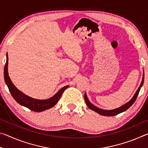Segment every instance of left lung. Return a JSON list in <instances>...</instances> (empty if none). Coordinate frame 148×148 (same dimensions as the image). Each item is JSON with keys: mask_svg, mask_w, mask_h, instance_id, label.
<instances>
[{"mask_svg": "<svg viewBox=\"0 0 148 148\" xmlns=\"http://www.w3.org/2000/svg\"><path fill=\"white\" fill-rule=\"evenodd\" d=\"M144 74H143V77H142V81L141 82V84H140V87H138V90L136 91V93L134 94V97H132V99L129 102H128L127 103L124 104L123 106L118 108L112 110H105L99 108H97L95 106H94L93 104H92L91 102H89L88 99H87V95H86V93H85V95H84L85 101H86V103L87 104V106H88L90 109L92 110H94L95 112H97V113L99 114L102 115V116H116V115L121 113V112H123L126 111L127 109L131 107L132 104H133V103L135 102V101H136L138 95L140 90V89H141V87L142 86V85H143V84H144Z\"/></svg>", "mask_w": 148, "mask_h": 148, "instance_id": "1", "label": "left lung"}]
</instances>
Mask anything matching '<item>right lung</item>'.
Instances as JSON below:
<instances>
[{
  "label": "right lung",
  "mask_w": 148,
  "mask_h": 148,
  "mask_svg": "<svg viewBox=\"0 0 148 148\" xmlns=\"http://www.w3.org/2000/svg\"><path fill=\"white\" fill-rule=\"evenodd\" d=\"M8 55H7L6 62V64H5L4 69V76L5 82H6V84L8 87L9 91L10 92L12 96L15 99V101L18 102L19 104L27 108L30 109L32 111L40 112L44 111V110L47 109H49L54 106L57 103V102L59 101L60 98H61L62 92H64L65 89L69 87V86L62 87L53 97H52L51 98L48 99L38 100L31 98V97H28L27 95L23 94V92L17 89L16 86L12 82L11 79L8 76Z\"/></svg>",
  "instance_id": "add662e5"
}]
</instances>
